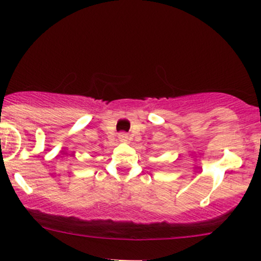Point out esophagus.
Listing matches in <instances>:
<instances>
[{
    "mask_svg": "<svg viewBox=\"0 0 261 261\" xmlns=\"http://www.w3.org/2000/svg\"><path fill=\"white\" fill-rule=\"evenodd\" d=\"M119 140L121 141V142H127V135L126 134H120L119 135Z\"/></svg>",
    "mask_w": 261,
    "mask_h": 261,
    "instance_id": "34e87169",
    "label": "esophagus"
}]
</instances>
